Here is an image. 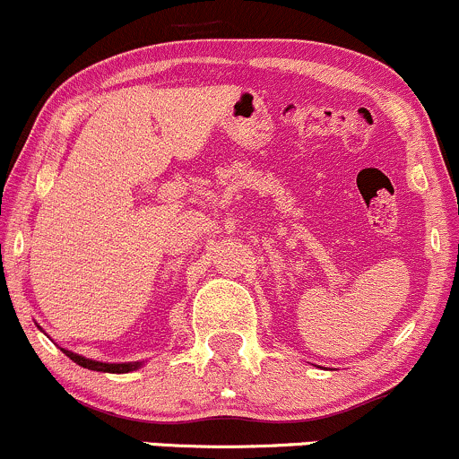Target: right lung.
Listing matches in <instances>:
<instances>
[{"instance_id": "1", "label": "right lung", "mask_w": 459, "mask_h": 459, "mask_svg": "<svg viewBox=\"0 0 459 459\" xmlns=\"http://www.w3.org/2000/svg\"><path fill=\"white\" fill-rule=\"evenodd\" d=\"M40 328V325H39ZM62 351L71 358L73 362H77L79 367L83 368H91V371H103V373H129V371H135V368H140L144 362H101V360H92V358H86V356H79L75 351L71 350H65L62 347Z\"/></svg>"}]
</instances>
